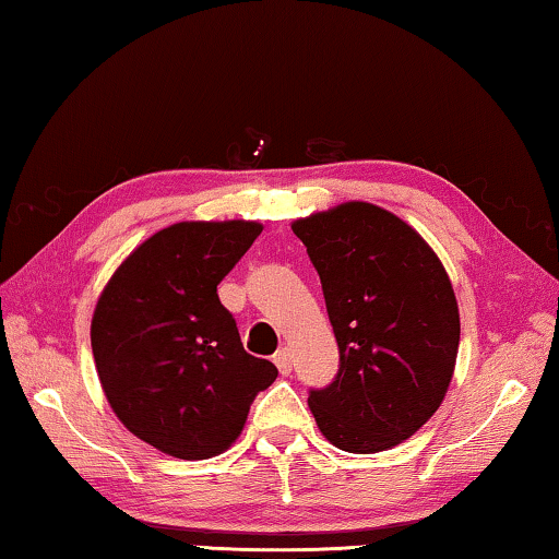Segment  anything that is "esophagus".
Segmentation results:
<instances>
[{"mask_svg":"<svg viewBox=\"0 0 559 559\" xmlns=\"http://www.w3.org/2000/svg\"><path fill=\"white\" fill-rule=\"evenodd\" d=\"M274 365H277V369L282 374H289L292 372V355L287 347H282L277 355H274Z\"/></svg>","mask_w":559,"mask_h":559,"instance_id":"1","label":"esophagus"}]
</instances>
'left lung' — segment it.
Segmentation results:
<instances>
[{"label": "left lung", "mask_w": 559, "mask_h": 559, "mask_svg": "<svg viewBox=\"0 0 559 559\" xmlns=\"http://www.w3.org/2000/svg\"><path fill=\"white\" fill-rule=\"evenodd\" d=\"M320 274L340 372L309 392L334 448L374 454L423 427L452 382L460 309L450 274L423 235L369 202L292 222Z\"/></svg>", "instance_id": "obj_1"}]
</instances>
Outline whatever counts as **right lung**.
I'll return each mask as SVG.
<instances>
[{"mask_svg": "<svg viewBox=\"0 0 559 559\" xmlns=\"http://www.w3.org/2000/svg\"><path fill=\"white\" fill-rule=\"evenodd\" d=\"M262 225L177 222L124 257L92 314V355L109 407L134 437L207 460L242 435L277 367L247 355L217 285Z\"/></svg>", "mask_w": 559, "mask_h": 559, "instance_id": "obj_1", "label": "right lung"}]
</instances>
